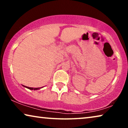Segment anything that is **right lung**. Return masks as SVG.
<instances>
[{"mask_svg": "<svg viewBox=\"0 0 128 128\" xmlns=\"http://www.w3.org/2000/svg\"><path fill=\"white\" fill-rule=\"evenodd\" d=\"M23 86V85H22ZM24 87H26V88H28L30 89V90H38V89H40L41 88H42V87H40V88H33V87H27V86H23Z\"/></svg>", "mask_w": 128, "mask_h": 128, "instance_id": "right-lung-1", "label": "right lung"}]
</instances>
